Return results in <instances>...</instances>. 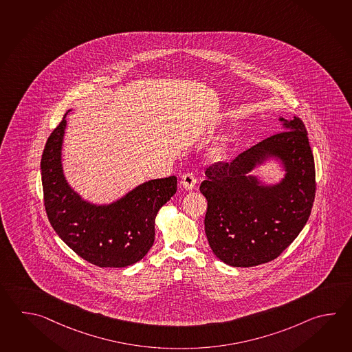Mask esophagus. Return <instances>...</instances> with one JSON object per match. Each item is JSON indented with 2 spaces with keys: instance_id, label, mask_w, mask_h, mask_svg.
Instances as JSON below:
<instances>
[{
  "instance_id": "obj_1",
  "label": "esophagus",
  "mask_w": 352,
  "mask_h": 352,
  "mask_svg": "<svg viewBox=\"0 0 352 352\" xmlns=\"http://www.w3.org/2000/svg\"><path fill=\"white\" fill-rule=\"evenodd\" d=\"M180 183H182L183 188H186L187 190H190V189H193L194 186L197 184V178H195L193 172L184 173V174L182 175Z\"/></svg>"
}]
</instances>
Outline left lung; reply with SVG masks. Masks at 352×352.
<instances>
[{"label":"left lung","instance_id":"8db88e82","mask_svg":"<svg viewBox=\"0 0 352 352\" xmlns=\"http://www.w3.org/2000/svg\"><path fill=\"white\" fill-rule=\"evenodd\" d=\"M238 154L230 163L206 170L201 192L208 201L204 219L209 245L233 267H253L277 258L309 221L315 201L316 173L307 130L301 119ZM268 157L287 170L277 185L263 186L251 170Z\"/></svg>","mask_w":352,"mask_h":352}]
</instances>
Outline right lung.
<instances>
[{
	"label": "right lung",
	"mask_w": 352,
	"mask_h": 352,
	"mask_svg": "<svg viewBox=\"0 0 352 352\" xmlns=\"http://www.w3.org/2000/svg\"><path fill=\"white\" fill-rule=\"evenodd\" d=\"M65 118L51 133L41 158L43 204L51 226L72 251L93 265H134L154 243L155 217L177 192V177L145 182L108 206L84 201L63 172Z\"/></svg>",
	"instance_id": "obj_1"
}]
</instances>
